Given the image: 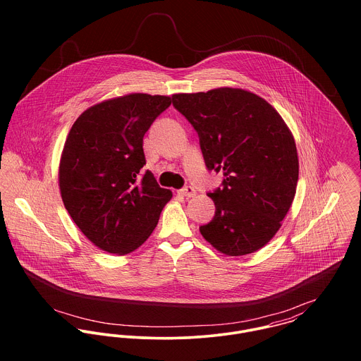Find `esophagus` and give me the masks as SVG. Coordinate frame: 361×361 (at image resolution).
<instances>
[{
    "label": "esophagus",
    "mask_w": 361,
    "mask_h": 361,
    "mask_svg": "<svg viewBox=\"0 0 361 361\" xmlns=\"http://www.w3.org/2000/svg\"><path fill=\"white\" fill-rule=\"evenodd\" d=\"M179 193H180L182 196L188 197V199H190V197H195V196H196V190H195V188H192V186H185L183 189H180V190H179Z\"/></svg>",
    "instance_id": "obj_1"
}]
</instances>
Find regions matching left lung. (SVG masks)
Returning <instances> with one entry per match:
<instances>
[{
	"mask_svg": "<svg viewBox=\"0 0 361 361\" xmlns=\"http://www.w3.org/2000/svg\"><path fill=\"white\" fill-rule=\"evenodd\" d=\"M172 104L197 132L207 169L225 176L207 193L215 214L200 226L203 238L226 256L257 252L295 199L299 159L289 128L271 104L242 89L173 94Z\"/></svg>",
	"mask_w": 361,
	"mask_h": 361,
	"instance_id": "1",
	"label": "left lung"
}]
</instances>
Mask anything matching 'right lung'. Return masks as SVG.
Wrapping results in <instances>:
<instances>
[{
    "label": "right lung",
    "instance_id": "add662e5",
    "mask_svg": "<svg viewBox=\"0 0 361 361\" xmlns=\"http://www.w3.org/2000/svg\"><path fill=\"white\" fill-rule=\"evenodd\" d=\"M171 97L143 93L106 100L73 123L59 162L63 206L83 235L112 255L140 247L172 193L143 172V137Z\"/></svg>",
    "mask_w": 361,
    "mask_h": 361
}]
</instances>
